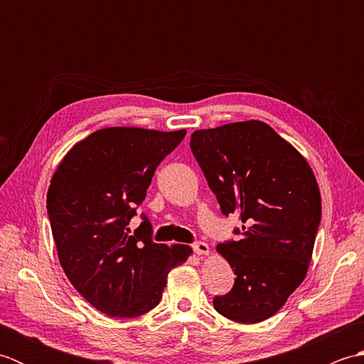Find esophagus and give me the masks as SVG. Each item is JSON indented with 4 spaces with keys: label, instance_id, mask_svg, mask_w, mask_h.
Instances as JSON below:
<instances>
[{
    "label": "esophagus",
    "instance_id": "obj_1",
    "mask_svg": "<svg viewBox=\"0 0 364 364\" xmlns=\"http://www.w3.org/2000/svg\"><path fill=\"white\" fill-rule=\"evenodd\" d=\"M192 250H194V253L197 255H208L210 253V247H208V244L205 242H196L192 244Z\"/></svg>",
    "mask_w": 364,
    "mask_h": 364
}]
</instances>
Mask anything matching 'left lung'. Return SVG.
I'll return each mask as SVG.
<instances>
[{
    "label": "left lung",
    "instance_id": "1",
    "mask_svg": "<svg viewBox=\"0 0 364 364\" xmlns=\"http://www.w3.org/2000/svg\"><path fill=\"white\" fill-rule=\"evenodd\" d=\"M191 150L223 215L239 214L237 241L218 252L235 270V284L215 296V311L255 323L269 319L299 288L321 225V192L306 159L259 120L198 129Z\"/></svg>",
    "mask_w": 364,
    "mask_h": 364
}]
</instances>
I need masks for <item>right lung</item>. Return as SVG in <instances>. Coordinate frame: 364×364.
I'll use <instances>...</instances> for the list:
<instances>
[{"mask_svg": "<svg viewBox=\"0 0 364 364\" xmlns=\"http://www.w3.org/2000/svg\"><path fill=\"white\" fill-rule=\"evenodd\" d=\"M186 129L103 128L60 161L46 194L58 257L68 280L92 306L112 318H137L159 304L167 275L192 253L189 245L153 242L145 214L129 220L154 170Z\"/></svg>", "mask_w": 364, "mask_h": 364, "instance_id": "right-lung-1", "label": "right lung"}]
</instances>
